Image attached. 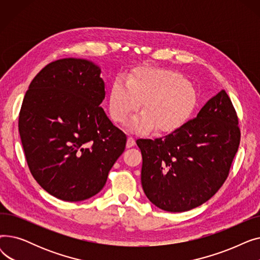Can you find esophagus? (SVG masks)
Returning a JSON list of instances; mask_svg holds the SVG:
<instances>
[{"mask_svg": "<svg viewBox=\"0 0 260 260\" xmlns=\"http://www.w3.org/2000/svg\"><path fill=\"white\" fill-rule=\"evenodd\" d=\"M135 144H136V142H135V139H134L133 137H128V139H127V142H126V146H127V147H133Z\"/></svg>", "mask_w": 260, "mask_h": 260, "instance_id": "esophagus-1", "label": "esophagus"}]
</instances>
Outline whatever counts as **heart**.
I'll return each instance as SVG.
<instances>
[{"mask_svg": "<svg viewBox=\"0 0 260 260\" xmlns=\"http://www.w3.org/2000/svg\"><path fill=\"white\" fill-rule=\"evenodd\" d=\"M145 113L135 117L131 129L136 133L171 132L179 127L192 113L196 103L194 86L182 76L171 71L145 68L129 83L117 79L109 93V113L114 121L124 124L138 112L142 102Z\"/></svg>", "mask_w": 260, "mask_h": 260, "instance_id": "heart-1", "label": "heart"}]
</instances>
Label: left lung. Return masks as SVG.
Wrapping results in <instances>:
<instances>
[{
	"label": "left lung",
	"mask_w": 260,
	"mask_h": 260,
	"mask_svg": "<svg viewBox=\"0 0 260 260\" xmlns=\"http://www.w3.org/2000/svg\"><path fill=\"white\" fill-rule=\"evenodd\" d=\"M136 142L148 200L163 211L185 212L208 201L228 178L240 142L238 118L221 90L179 128L162 138Z\"/></svg>",
	"instance_id": "obj_1"
}]
</instances>
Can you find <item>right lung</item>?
<instances>
[{
    "label": "right lung",
    "instance_id": "right-lung-1",
    "mask_svg": "<svg viewBox=\"0 0 260 260\" xmlns=\"http://www.w3.org/2000/svg\"><path fill=\"white\" fill-rule=\"evenodd\" d=\"M100 67L66 58L46 65L31 81L19 115L27 165L47 193L64 201L98 194L124 152L126 135L100 106Z\"/></svg>",
    "mask_w": 260,
    "mask_h": 260
}]
</instances>
